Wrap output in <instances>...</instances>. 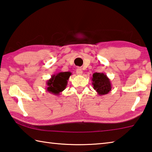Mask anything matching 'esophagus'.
<instances>
[{
	"mask_svg": "<svg viewBox=\"0 0 152 152\" xmlns=\"http://www.w3.org/2000/svg\"><path fill=\"white\" fill-rule=\"evenodd\" d=\"M82 73H83V71H82V70L81 68H78L76 70L77 75H82Z\"/></svg>",
	"mask_w": 152,
	"mask_h": 152,
	"instance_id": "esophagus-1",
	"label": "esophagus"
}]
</instances>
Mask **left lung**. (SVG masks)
Segmentation results:
<instances>
[{"instance_id":"left-lung-1","label":"left lung","mask_w":152,"mask_h":152,"mask_svg":"<svg viewBox=\"0 0 152 152\" xmlns=\"http://www.w3.org/2000/svg\"><path fill=\"white\" fill-rule=\"evenodd\" d=\"M92 81L94 89L100 96L107 94L112 90L110 80L106 76V74H104V73H94Z\"/></svg>"}]
</instances>
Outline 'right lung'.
<instances>
[{
    "mask_svg": "<svg viewBox=\"0 0 152 152\" xmlns=\"http://www.w3.org/2000/svg\"><path fill=\"white\" fill-rule=\"evenodd\" d=\"M72 73L70 72H61L53 74L46 82V91L54 95H59L67 86L68 80Z\"/></svg>",
    "mask_w": 152,
    "mask_h": 152,
    "instance_id": "1",
    "label": "right lung"
}]
</instances>
